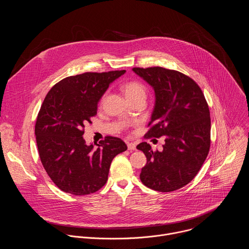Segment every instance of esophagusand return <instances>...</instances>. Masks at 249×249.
Here are the masks:
<instances>
[{
  "label": "esophagus",
  "mask_w": 249,
  "mask_h": 249,
  "mask_svg": "<svg viewBox=\"0 0 249 249\" xmlns=\"http://www.w3.org/2000/svg\"><path fill=\"white\" fill-rule=\"evenodd\" d=\"M127 146H128L129 151H135L136 150V145L134 143H128Z\"/></svg>",
  "instance_id": "1"
}]
</instances>
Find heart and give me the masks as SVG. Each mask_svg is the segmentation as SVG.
I'll return each instance as SVG.
<instances>
[{
    "mask_svg": "<svg viewBox=\"0 0 249 249\" xmlns=\"http://www.w3.org/2000/svg\"><path fill=\"white\" fill-rule=\"evenodd\" d=\"M122 90L128 100L133 99H146L147 97V89L146 87L137 81H131L122 86Z\"/></svg>",
    "mask_w": 249,
    "mask_h": 249,
    "instance_id": "heart-1",
    "label": "heart"
}]
</instances>
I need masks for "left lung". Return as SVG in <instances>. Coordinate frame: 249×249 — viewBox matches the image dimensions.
Returning <instances> with one entry per match:
<instances>
[{
  "instance_id": "8db88e82",
  "label": "left lung",
  "mask_w": 249,
  "mask_h": 249,
  "mask_svg": "<svg viewBox=\"0 0 249 249\" xmlns=\"http://www.w3.org/2000/svg\"><path fill=\"white\" fill-rule=\"evenodd\" d=\"M155 90L156 103L147 138L164 136L161 152L147 142L137 146L147 158L140 179L147 187L170 192L188 184L204 163L211 144L209 106L199 86L178 71L133 68Z\"/></svg>"
}]
</instances>
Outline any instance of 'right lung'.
<instances>
[{
	"label": "right lung",
	"mask_w": 249,
	"mask_h": 249,
	"mask_svg": "<svg viewBox=\"0 0 249 249\" xmlns=\"http://www.w3.org/2000/svg\"><path fill=\"white\" fill-rule=\"evenodd\" d=\"M126 71L84 73L57 83L47 93L39 110L35 136L44 169L66 193L88 195L108 179L112 160L127 150L124 142L107 136L97 148L87 145L85 124L96 115L97 103L109 85Z\"/></svg>",
	"instance_id": "right-lung-1"
}]
</instances>
